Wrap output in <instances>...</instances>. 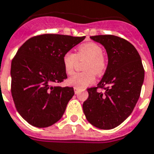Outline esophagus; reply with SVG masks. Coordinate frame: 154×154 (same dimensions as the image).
Returning a JSON list of instances; mask_svg holds the SVG:
<instances>
[{"mask_svg":"<svg viewBox=\"0 0 154 154\" xmlns=\"http://www.w3.org/2000/svg\"><path fill=\"white\" fill-rule=\"evenodd\" d=\"M74 91H75V94H78L79 93V89L77 88V87H74Z\"/></svg>","mask_w":154,"mask_h":154,"instance_id":"1","label":"esophagus"}]
</instances>
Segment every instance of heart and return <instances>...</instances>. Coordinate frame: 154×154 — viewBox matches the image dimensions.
I'll list each match as a JSON object with an SVG mask.
<instances>
[{"instance_id":"obj_1","label":"heart","mask_w":154,"mask_h":154,"mask_svg":"<svg viewBox=\"0 0 154 154\" xmlns=\"http://www.w3.org/2000/svg\"><path fill=\"white\" fill-rule=\"evenodd\" d=\"M82 72H77L68 78L70 86L79 89L86 88L94 82V74L102 75L107 68L106 59L103 55V49L96 43H86L80 45L76 54L68 51L63 56V65L66 73L73 72L77 60H85Z\"/></svg>"}]
</instances>
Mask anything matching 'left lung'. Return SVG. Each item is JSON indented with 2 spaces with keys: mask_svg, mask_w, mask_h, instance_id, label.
Here are the masks:
<instances>
[{
  "mask_svg": "<svg viewBox=\"0 0 154 154\" xmlns=\"http://www.w3.org/2000/svg\"><path fill=\"white\" fill-rule=\"evenodd\" d=\"M91 38L104 46L109 62L97 86L87 89L83 112L94 126L110 130L122 123L133 111L140 95L144 69L137 50L126 40L113 35ZM99 88L105 93L98 92Z\"/></svg>",
  "mask_w": 154,
  "mask_h": 154,
  "instance_id": "8db88e82",
  "label": "left lung"
}]
</instances>
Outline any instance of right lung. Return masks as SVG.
<instances>
[{"label":"right lung","mask_w":154,"mask_h":154,"mask_svg":"<svg viewBox=\"0 0 154 154\" xmlns=\"http://www.w3.org/2000/svg\"><path fill=\"white\" fill-rule=\"evenodd\" d=\"M86 36L43 34L25 42L11 63V94L17 111L32 126H52L62 118L72 87L52 86L67 78L63 56Z\"/></svg>","instance_id":"add662e5"}]
</instances>
